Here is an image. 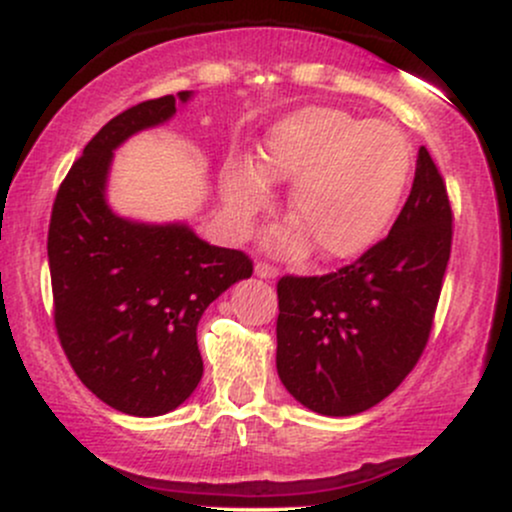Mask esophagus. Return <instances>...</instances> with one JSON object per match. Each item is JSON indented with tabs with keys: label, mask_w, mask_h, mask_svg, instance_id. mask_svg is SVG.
Here are the masks:
<instances>
[{
	"label": "esophagus",
	"mask_w": 512,
	"mask_h": 512,
	"mask_svg": "<svg viewBox=\"0 0 512 512\" xmlns=\"http://www.w3.org/2000/svg\"><path fill=\"white\" fill-rule=\"evenodd\" d=\"M255 274L260 276V279H274V276L279 274V269L272 267V264H267V262H257L255 264Z\"/></svg>",
	"instance_id": "1"
}]
</instances>
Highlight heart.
<instances>
[{"label":"heart","mask_w":512,"mask_h":512,"mask_svg":"<svg viewBox=\"0 0 512 512\" xmlns=\"http://www.w3.org/2000/svg\"><path fill=\"white\" fill-rule=\"evenodd\" d=\"M411 178V144L392 122L361 120L339 108L296 110L264 139L257 168L231 161L223 202L245 231L272 202L267 182L291 185L289 214L330 260L366 252L395 219ZM279 250L303 248L300 228L274 233Z\"/></svg>","instance_id":"1"}]
</instances>
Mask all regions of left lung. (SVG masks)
<instances>
[{
	"instance_id": "1",
	"label": "left lung",
	"mask_w": 512,
	"mask_h": 512,
	"mask_svg": "<svg viewBox=\"0 0 512 512\" xmlns=\"http://www.w3.org/2000/svg\"><path fill=\"white\" fill-rule=\"evenodd\" d=\"M452 245L443 175L419 149L387 238L337 272L276 284V370L303 407L354 416L395 392L424 354Z\"/></svg>"
}]
</instances>
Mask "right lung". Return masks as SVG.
Wrapping results in <instances>:
<instances>
[{
    "label": "right lung",
    "instance_id": "right-lung-1",
    "mask_svg": "<svg viewBox=\"0 0 512 512\" xmlns=\"http://www.w3.org/2000/svg\"><path fill=\"white\" fill-rule=\"evenodd\" d=\"M192 91L144 101L105 125L57 190L48 231L55 327L74 373L108 407L161 416L204 373L197 325L211 301L250 279L245 252L216 248L185 223H137L105 202L113 151L163 125Z\"/></svg>",
    "mask_w": 512,
    "mask_h": 512
}]
</instances>
